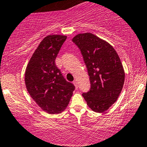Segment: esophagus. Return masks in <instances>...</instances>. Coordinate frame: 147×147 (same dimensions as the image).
<instances>
[{
	"instance_id": "esophagus-1",
	"label": "esophagus",
	"mask_w": 147,
	"mask_h": 147,
	"mask_svg": "<svg viewBox=\"0 0 147 147\" xmlns=\"http://www.w3.org/2000/svg\"><path fill=\"white\" fill-rule=\"evenodd\" d=\"M73 83L74 84V85H75L76 88H78V82H77L76 80H74V81L73 82Z\"/></svg>"
}]
</instances>
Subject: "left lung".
<instances>
[{
    "label": "left lung",
    "mask_w": 147,
    "mask_h": 147,
    "mask_svg": "<svg viewBox=\"0 0 147 147\" xmlns=\"http://www.w3.org/2000/svg\"><path fill=\"white\" fill-rule=\"evenodd\" d=\"M72 41L80 50L91 84L82 96L92 110L103 113L117 100L124 83L120 58L110 44L92 33L77 34Z\"/></svg>",
    "instance_id": "8db88e82"
}]
</instances>
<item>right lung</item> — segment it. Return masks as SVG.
Instances as JSON below:
<instances>
[{
  "mask_svg": "<svg viewBox=\"0 0 147 147\" xmlns=\"http://www.w3.org/2000/svg\"><path fill=\"white\" fill-rule=\"evenodd\" d=\"M67 36L49 35L39 44L26 67L25 82L30 96L49 114H57L68 105L75 90L66 80L55 61Z\"/></svg>",
  "mask_w": 147,
  "mask_h": 147,
  "instance_id": "1",
  "label": "right lung"
}]
</instances>
